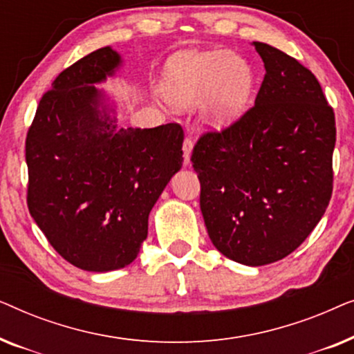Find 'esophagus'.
Returning a JSON list of instances; mask_svg holds the SVG:
<instances>
[{"label": "esophagus", "mask_w": 354, "mask_h": 354, "mask_svg": "<svg viewBox=\"0 0 354 354\" xmlns=\"http://www.w3.org/2000/svg\"><path fill=\"white\" fill-rule=\"evenodd\" d=\"M192 149H193V140L187 137L185 140H183V147H182V151H183V164H185V166H188V164H190Z\"/></svg>", "instance_id": "obj_1"}]
</instances>
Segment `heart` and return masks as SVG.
Returning a JSON list of instances; mask_svg holds the SVG:
<instances>
[{
	"instance_id": "heart-1",
	"label": "heart",
	"mask_w": 354,
	"mask_h": 354,
	"mask_svg": "<svg viewBox=\"0 0 354 354\" xmlns=\"http://www.w3.org/2000/svg\"><path fill=\"white\" fill-rule=\"evenodd\" d=\"M253 71L229 53H180L162 72L161 91L177 108L203 103V119L214 129L234 124L253 93Z\"/></svg>"
}]
</instances>
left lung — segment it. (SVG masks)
Instances as JSON below:
<instances>
[{
	"mask_svg": "<svg viewBox=\"0 0 354 354\" xmlns=\"http://www.w3.org/2000/svg\"><path fill=\"white\" fill-rule=\"evenodd\" d=\"M266 75L254 106L192 153L212 245L245 266L293 253L332 196L335 115L314 74L295 57L253 41Z\"/></svg>",
	"mask_w": 354,
	"mask_h": 354,
	"instance_id": "1",
	"label": "left lung"
}]
</instances>
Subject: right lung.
Here are the masks:
<instances>
[{
    "instance_id": "right-lung-1",
    "label": "right lung",
    "mask_w": 354,
    "mask_h": 354,
    "mask_svg": "<svg viewBox=\"0 0 354 354\" xmlns=\"http://www.w3.org/2000/svg\"><path fill=\"white\" fill-rule=\"evenodd\" d=\"M122 66L100 48L62 71L28 129V211L53 248L90 272L122 269L148 235V216L180 171L178 124L119 129L96 84Z\"/></svg>"
}]
</instances>
